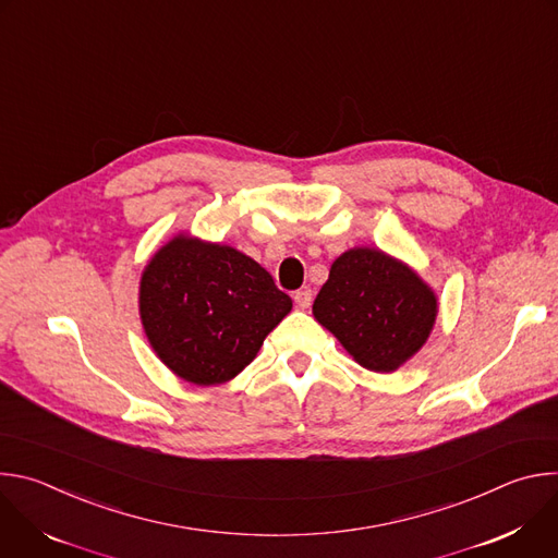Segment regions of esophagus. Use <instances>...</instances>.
Instances as JSON below:
<instances>
[{"instance_id":"esophagus-1","label":"esophagus","mask_w":558,"mask_h":558,"mask_svg":"<svg viewBox=\"0 0 558 558\" xmlns=\"http://www.w3.org/2000/svg\"><path fill=\"white\" fill-rule=\"evenodd\" d=\"M293 302H295L298 308H308L311 302H313L311 289H300V291H295V293H293Z\"/></svg>"}]
</instances>
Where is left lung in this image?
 I'll return each instance as SVG.
<instances>
[{
	"label": "left lung",
	"mask_w": 558,
	"mask_h": 558,
	"mask_svg": "<svg viewBox=\"0 0 558 558\" xmlns=\"http://www.w3.org/2000/svg\"><path fill=\"white\" fill-rule=\"evenodd\" d=\"M313 315L360 366L392 373L426 344L437 295L407 263L355 247L331 265Z\"/></svg>",
	"instance_id": "obj_1"
}]
</instances>
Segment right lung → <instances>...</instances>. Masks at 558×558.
Listing matches in <instances>:
<instances>
[{
  "label": "right lung",
  "mask_w": 558,
  "mask_h": 558,
  "mask_svg": "<svg viewBox=\"0 0 558 558\" xmlns=\"http://www.w3.org/2000/svg\"><path fill=\"white\" fill-rule=\"evenodd\" d=\"M291 306L254 258L190 233L174 235L151 256L138 287L141 323L154 353L196 386L233 379Z\"/></svg>",
  "instance_id": "add662e5"
}]
</instances>
